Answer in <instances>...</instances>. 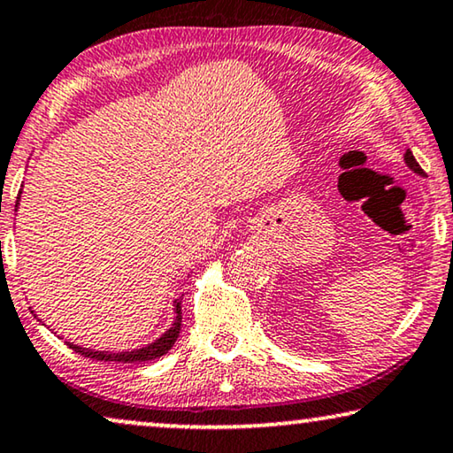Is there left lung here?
Returning <instances> with one entry per match:
<instances>
[{
  "mask_svg": "<svg viewBox=\"0 0 453 453\" xmlns=\"http://www.w3.org/2000/svg\"><path fill=\"white\" fill-rule=\"evenodd\" d=\"M404 160H406V164H409V168H411V170H415L417 174H423V168H420L418 162L415 160V156H412V151H411V150L406 151V154H404Z\"/></svg>",
  "mask_w": 453,
  "mask_h": 453,
  "instance_id": "8db88e82",
  "label": "left lung"
}]
</instances>
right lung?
I'll return each mask as SVG.
<instances>
[{
  "label": "right lung",
  "instance_id": "1",
  "mask_svg": "<svg viewBox=\"0 0 453 453\" xmlns=\"http://www.w3.org/2000/svg\"><path fill=\"white\" fill-rule=\"evenodd\" d=\"M180 302L182 299H176L174 305H176V320H174V326H172L168 333H165L162 339H157L156 342H151L150 347H143V349H137V351H131V353H100V351H90V349H81V347H75V345H69L73 349L75 353L88 357V359H96V361H117V363H142V361H151V359H157V357H162L170 351L172 347H174V342L178 339V334H180V324H182V311H180Z\"/></svg>",
  "mask_w": 453,
  "mask_h": 453
}]
</instances>
